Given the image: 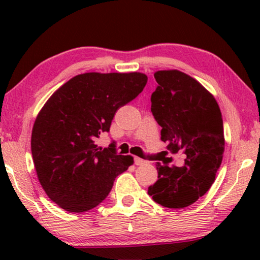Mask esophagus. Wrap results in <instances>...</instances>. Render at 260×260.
<instances>
[{
    "label": "esophagus",
    "mask_w": 260,
    "mask_h": 260,
    "mask_svg": "<svg viewBox=\"0 0 260 260\" xmlns=\"http://www.w3.org/2000/svg\"><path fill=\"white\" fill-rule=\"evenodd\" d=\"M134 162H135V165H143V164H147L148 161L146 159H142V158L135 157L134 158Z\"/></svg>",
    "instance_id": "obj_1"
}]
</instances>
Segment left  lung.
<instances>
[{
    "mask_svg": "<svg viewBox=\"0 0 260 260\" xmlns=\"http://www.w3.org/2000/svg\"><path fill=\"white\" fill-rule=\"evenodd\" d=\"M151 112L161 127V141L173 153L183 150L182 167L157 162L158 180L148 188L156 203L182 209L205 195L225 150L223 124L217 101L195 79L178 70L157 71Z\"/></svg>",
    "mask_w": 260,
    "mask_h": 260,
    "instance_id": "left-lung-1",
    "label": "left lung"
}]
</instances>
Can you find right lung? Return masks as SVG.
Listing matches in <instances>:
<instances>
[{
    "label": "right lung",
    "mask_w": 260,
    "mask_h": 260,
    "mask_svg": "<svg viewBox=\"0 0 260 260\" xmlns=\"http://www.w3.org/2000/svg\"><path fill=\"white\" fill-rule=\"evenodd\" d=\"M143 73H83L58 88L35 119L30 149L48 197L69 212H86L107 199L113 181L133 164L116 143L98 147L117 110L146 87Z\"/></svg>",
    "instance_id": "1"
}]
</instances>
